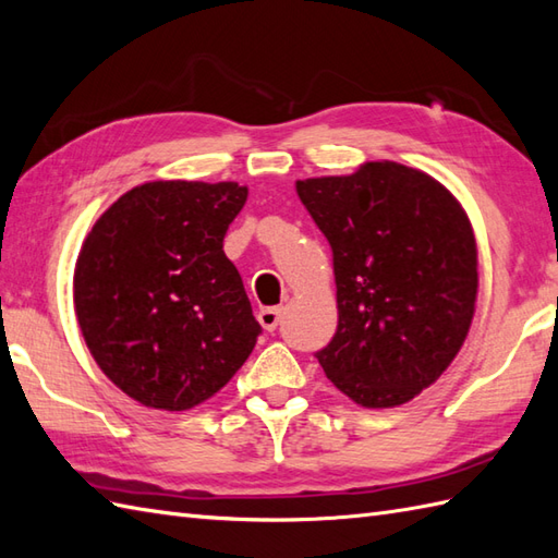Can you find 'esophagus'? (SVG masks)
Instances as JSON below:
<instances>
[{"mask_svg":"<svg viewBox=\"0 0 558 558\" xmlns=\"http://www.w3.org/2000/svg\"><path fill=\"white\" fill-rule=\"evenodd\" d=\"M280 316H282V312L278 310V306H266V310L258 312V324L264 326L268 333H272V330H276L280 324Z\"/></svg>","mask_w":558,"mask_h":558,"instance_id":"esophagus-1","label":"esophagus"}]
</instances>
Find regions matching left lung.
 <instances>
[{"instance_id": "8db88e82", "label": "left lung", "mask_w": 558, "mask_h": 558, "mask_svg": "<svg viewBox=\"0 0 558 558\" xmlns=\"http://www.w3.org/2000/svg\"><path fill=\"white\" fill-rule=\"evenodd\" d=\"M298 194L333 248L338 330L316 360L357 405H402L470 333L480 276L468 213L432 174L393 160L298 180Z\"/></svg>"}]
</instances>
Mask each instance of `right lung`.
Listing matches in <instances>:
<instances>
[{"mask_svg":"<svg viewBox=\"0 0 558 558\" xmlns=\"http://www.w3.org/2000/svg\"><path fill=\"white\" fill-rule=\"evenodd\" d=\"M248 189L146 182L83 240L74 268L81 336L110 381L146 408L213 398L252 354L260 326L222 252Z\"/></svg>","mask_w":558,"mask_h":558,"instance_id":"1","label":"right lung"}]
</instances>
